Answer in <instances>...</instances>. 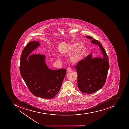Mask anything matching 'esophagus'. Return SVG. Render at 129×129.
Masks as SVG:
<instances>
[{"label":"esophagus","mask_w":129,"mask_h":129,"mask_svg":"<svg viewBox=\"0 0 129 129\" xmlns=\"http://www.w3.org/2000/svg\"><path fill=\"white\" fill-rule=\"evenodd\" d=\"M71 71V68H70V67H68V68L67 69V72H69V71Z\"/></svg>","instance_id":"obj_1"}]
</instances>
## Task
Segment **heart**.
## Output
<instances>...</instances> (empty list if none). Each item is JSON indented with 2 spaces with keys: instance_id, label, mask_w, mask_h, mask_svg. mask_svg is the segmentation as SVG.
Masks as SVG:
<instances>
[{
  "instance_id": "heart-1",
  "label": "heart",
  "mask_w": 129,
  "mask_h": 129,
  "mask_svg": "<svg viewBox=\"0 0 129 129\" xmlns=\"http://www.w3.org/2000/svg\"><path fill=\"white\" fill-rule=\"evenodd\" d=\"M78 43H75L71 45V50H74L77 46L78 45ZM85 50V47L83 44L80 45L77 48L75 51V53L74 56L71 58V61L73 63H77L78 62L80 58H81L83 55V53L84 52Z\"/></svg>"
}]
</instances>
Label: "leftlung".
Wrapping results in <instances>:
<instances>
[{"label":"left lung","mask_w":129,"mask_h":129,"mask_svg":"<svg viewBox=\"0 0 129 129\" xmlns=\"http://www.w3.org/2000/svg\"><path fill=\"white\" fill-rule=\"evenodd\" d=\"M93 44L99 45L104 58H92L91 54L79 61L75 69L77 73V85L80 90L84 93H93L102 88L105 84L109 68V58L102 45L91 37Z\"/></svg>","instance_id":"8db88e82"}]
</instances>
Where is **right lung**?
<instances>
[{
    "instance_id": "obj_1",
    "label": "right lung",
    "mask_w": 129,
    "mask_h": 129,
    "mask_svg": "<svg viewBox=\"0 0 129 129\" xmlns=\"http://www.w3.org/2000/svg\"><path fill=\"white\" fill-rule=\"evenodd\" d=\"M40 45L38 41L27 44L20 57V71L30 92L36 97L51 99L56 96L66 74L65 69L51 70L45 63V56L29 55Z\"/></svg>"
}]
</instances>
